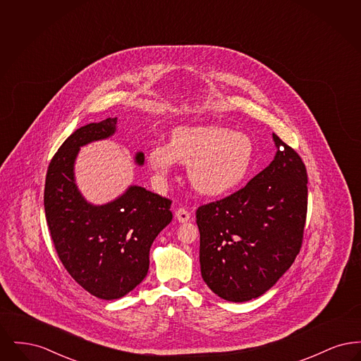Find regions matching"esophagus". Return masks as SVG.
I'll return each instance as SVG.
<instances>
[{"label": "esophagus", "mask_w": 361, "mask_h": 361, "mask_svg": "<svg viewBox=\"0 0 361 361\" xmlns=\"http://www.w3.org/2000/svg\"><path fill=\"white\" fill-rule=\"evenodd\" d=\"M176 219L180 222V224H185L190 221V212H189L187 208H178L176 211Z\"/></svg>", "instance_id": "obj_1"}]
</instances>
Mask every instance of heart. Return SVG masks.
Here are the masks:
<instances>
[{"label": "heart", "mask_w": 361, "mask_h": 361, "mask_svg": "<svg viewBox=\"0 0 361 361\" xmlns=\"http://www.w3.org/2000/svg\"><path fill=\"white\" fill-rule=\"evenodd\" d=\"M177 159L188 165L193 188L219 196L247 177L255 162V145L247 135L224 127H178L171 143H155L147 153L149 165L162 177L173 172Z\"/></svg>", "instance_id": "1"}]
</instances>
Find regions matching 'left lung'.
Returning a JSON list of instances; mask_svg holds the SVG:
<instances>
[{
  "label": "left lung",
  "instance_id": "8db88e82",
  "mask_svg": "<svg viewBox=\"0 0 361 361\" xmlns=\"http://www.w3.org/2000/svg\"><path fill=\"white\" fill-rule=\"evenodd\" d=\"M277 153L243 188L199 207L200 268L211 291L228 302L274 287L300 252L307 215V172L274 134Z\"/></svg>",
  "mask_w": 361,
  "mask_h": 361
}]
</instances>
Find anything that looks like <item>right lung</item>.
Masks as SVG:
<instances>
[{
	"label": "right lung",
	"mask_w": 361,
	"mask_h": 361,
	"mask_svg": "<svg viewBox=\"0 0 361 361\" xmlns=\"http://www.w3.org/2000/svg\"><path fill=\"white\" fill-rule=\"evenodd\" d=\"M116 118L74 131L52 157L44 184V212L54 247L69 275L96 298L112 300L133 291L149 271L150 246L172 222V200L142 187L92 206L74 183L81 146L111 137ZM137 165L143 153L135 157Z\"/></svg>",
	"instance_id": "1"
}]
</instances>
